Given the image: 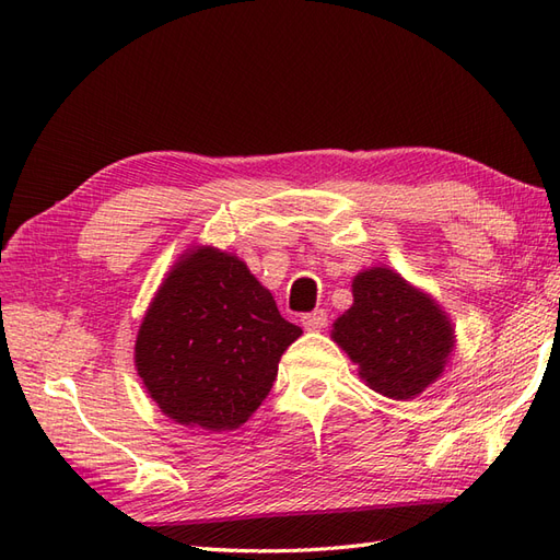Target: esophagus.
<instances>
[{"label":"esophagus","mask_w":560,"mask_h":560,"mask_svg":"<svg viewBox=\"0 0 560 560\" xmlns=\"http://www.w3.org/2000/svg\"><path fill=\"white\" fill-rule=\"evenodd\" d=\"M327 313L325 311H313V313H306V315H301V325H303V329H308V331H317V329H322L327 325Z\"/></svg>","instance_id":"1"}]
</instances>
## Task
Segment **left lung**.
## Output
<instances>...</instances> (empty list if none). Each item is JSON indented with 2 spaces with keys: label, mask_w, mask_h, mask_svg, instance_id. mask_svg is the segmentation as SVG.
I'll list each match as a JSON object with an SVG mask.
<instances>
[{
  "label": "left lung",
  "mask_w": 560,
  "mask_h": 560,
  "mask_svg": "<svg viewBox=\"0 0 560 560\" xmlns=\"http://www.w3.org/2000/svg\"><path fill=\"white\" fill-rule=\"evenodd\" d=\"M352 306L334 322L341 346L376 393L413 399L439 378L453 348V327L436 303L389 268L352 280Z\"/></svg>",
  "instance_id": "obj_1"
}]
</instances>
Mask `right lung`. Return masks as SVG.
I'll return each instance as SVG.
<instances>
[{
    "label": "right lung",
    "mask_w": 560,
    "mask_h": 560,
    "mask_svg": "<svg viewBox=\"0 0 560 560\" xmlns=\"http://www.w3.org/2000/svg\"><path fill=\"white\" fill-rule=\"evenodd\" d=\"M301 329L247 266L198 247L163 280L135 341V366L159 409L182 425L241 428L273 387Z\"/></svg>",
    "instance_id": "right-lung-1"
}]
</instances>
